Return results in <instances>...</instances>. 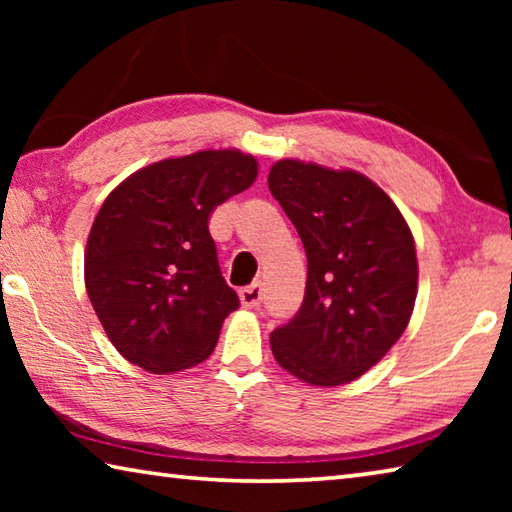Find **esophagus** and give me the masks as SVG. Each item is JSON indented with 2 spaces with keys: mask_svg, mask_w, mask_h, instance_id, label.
Returning <instances> with one entry per match:
<instances>
[{
  "mask_svg": "<svg viewBox=\"0 0 512 512\" xmlns=\"http://www.w3.org/2000/svg\"><path fill=\"white\" fill-rule=\"evenodd\" d=\"M239 300H241V305L248 307V309L259 307V302H262V284H259V282L248 284V287L239 291Z\"/></svg>",
  "mask_w": 512,
  "mask_h": 512,
  "instance_id": "1",
  "label": "esophagus"
}]
</instances>
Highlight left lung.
<instances>
[{"label":"left lung","mask_w":512,"mask_h":512,"mask_svg":"<svg viewBox=\"0 0 512 512\" xmlns=\"http://www.w3.org/2000/svg\"><path fill=\"white\" fill-rule=\"evenodd\" d=\"M268 189L307 253L305 300L271 332L275 361L314 386L368 372L409 325L418 259L402 212L357 171L280 160Z\"/></svg>","instance_id":"8db88e82"}]
</instances>
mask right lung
I'll return each instance as SVG.
<instances>
[{"mask_svg":"<svg viewBox=\"0 0 512 512\" xmlns=\"http://www.w3.org/2000/svg\"><path fill=\"white\" fill-rule=\"evenodd\" d=\"M257 160L198 151L135 171L103 201L85 250V289L121 357L155 375L210 357L239 307L207 219L255 183Z\"/></svg>","mask_w":512,"mask_h":512,"instance_id":"right-lung-1","label":"right lung"}]
</instances>
